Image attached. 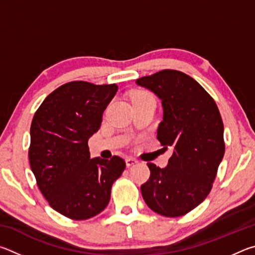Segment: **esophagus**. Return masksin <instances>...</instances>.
I'll return each mask as SVG.
<instances>
[{
	"label": "esophagus",
	"instance_id": "obj_1",
	"mask_svg": "<svg viewBox=\"0 0 255 255\" xmlns=\"http://www.w3.org/2000/svg\"><path fill=\"white\" fill-rule=\"evenodd\" d=\"M138 163V161L136 158H133V157H127L126 158V165L128 166V167H130V166H133L135 165V164H137Z\"/></svg>",
	"mask_w": 255,
	"mask_h": 255
}]
</instances>
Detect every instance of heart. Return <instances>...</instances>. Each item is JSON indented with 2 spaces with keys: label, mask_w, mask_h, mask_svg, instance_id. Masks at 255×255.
I'll use <instances>...</instances> for the list:
<instances>
[{
  "label": "heart",
  "mask_w": 255,
  "mask_h": 255,
  "mask_svg": "<svg viewBox=\"0 0 255 255\" xmlns=\"http://www.w3.org/2000/svg\"><path fill=\"white\" fill-rule=\"evenodd\" d=\"M131 100H132V102H136V101H143V100H154V99L148 92L136 91V92H133Z\"/></svg>",
  "instance_id": "obj_1"
}]
</instances>
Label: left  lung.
<instances>
[{
  "label": "left lung",
  "mask_w": 255,
  "mask_h": 255,
  "mask_svg": "<svg viewBox=\"0 0 255 255\" xmlns=\"http://www.w3.org/2000/svg\"><path fill=\"white\" fill-rule=\"evenodd\" d=\"M136 83L162 100L157 139L174 147L166 167L147 164L150 176L140 187L141 195L155 213L183 216L199 206L213 188L225 153L221 114L208 92L180 71L163 70Z\"/></svg>",
  "instance_id": "obj_1"
}]
</instances>
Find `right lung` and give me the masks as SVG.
Returning <instances> with one entry per match:
<instances>
[{
  "label": "right lung",
  "instance_id": "1",
  "mask_svg": "<svg viewBox=\"0 0 255 255\" xmlns=\"http://www.w3.org/2000/svg\"><path fill=\"white\" fill-rule=\"evenodd\" d=\"M117 91V84L70 82L51 92L33 116L30 167L51 208L74 221L106 208L112 183L126 167L119 156L90 158L88 145Z\"/></svg>",
  "mask_w": 255,
  "mask_h": 255
}]
</instances>
